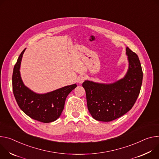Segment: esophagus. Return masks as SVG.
Returning a JSON list of instances; mask_svg holds the SVG:
<instances>
[{
  "mask_svg": "<svg viewBox=\"0 0 159 159\" xmlns=\"http://www.w3.org/2000/svg\"><path fill=\"white\" fill-rule=\"evenodd\" d=\"M85 80V76H80L78 78V83L80 84H81L83 83V81Z\"/></svg>",
  "mask_w": 159,
  "mask_h": 159,
  "instance_id": "1",
  "label": "esophagus"
}]
</instances>
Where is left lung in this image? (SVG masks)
<instances>
[{"label": "left lung", "instance_id": "left-lung-1", "mask_svg": "<svg viewBox=\"0 0 159 159\" xmlns=\"http://www.w3.org/2000/svg\"><path fill=\"white\" fill-rule=\"evenodd\" d=\"M128 69L122 78L112 83L85 80L83 83L88 109L97 120L109 122L131 109L139 94L143 71L138 56L128 47Z\"/></svg>", "mask_w": 159, "mask_h": 159}]
</instances>
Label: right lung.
<instances>
[{"mask_svg": "<svg viewBox=\"0 0 159 159\" xmlns=\"http://www.w3.org/2000/svg\"><path fill=\"white\" fill-rule=\"evenodd\" d=\"M25 48L15 64L12 74V90L20 108L29 117L44 123L57 120L64 109L66 97L77 86L68 85L46 93H35L26 86L21 79L20 67Z\"/></svg>", "mask_w": 159, "mask_h": 159, "instance_id": "right-lung-1", "label": "right lung"}]
</instances>
